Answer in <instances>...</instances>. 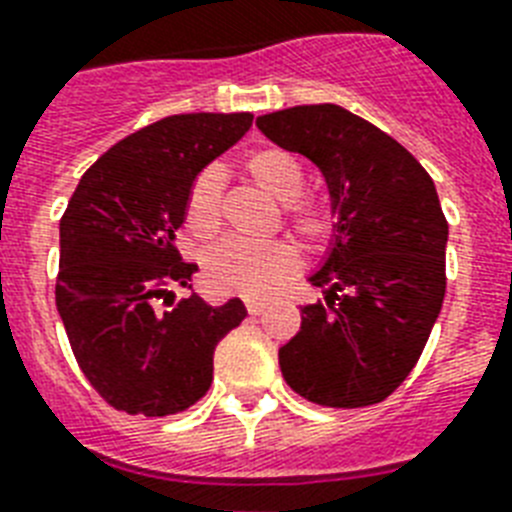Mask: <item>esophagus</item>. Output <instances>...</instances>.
<instances>
[{
  "instance_id": "1",
  "label": "esophagus",
  "mask_w": 512,
  "mask_h": 512,
  "mask_svg": "<svg viewBox=\"0 0 512 512\" xmlns=\"http://www.w3.org/2000/svg\"><path fill=\"white\" fill-rule=\"evenodd\" d=\"M265 311L263 300H247V313L249 316H260Z\"/></svg>"
}]
</instances>
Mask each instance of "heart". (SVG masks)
Listing matches in <instances>:
<instances>
[{"label":"heart","mask_w":512,"mask_h":512,"mask_svg":"<svg viewBox=\"0 0 512 512\" xmlns=\"http://www.w3.org/2000/svg\"><path fill=\"white\" fill-rule=\"evenodd\" d=\"M244 172L268 196L284 207L287 223L295 236L319 244L332 233V215L319 201L297 199L305 188V170L295 156L284 148H260L244 159ZM220 204H223V180L215 170H204L188 185L183 204L185 228L196 239H209L220 228ZM297 252L284 241L225 239L204 257V279L223 295L265 297L279 289L297 271Z\"/></svg>","instance_id":"heart-1"}]
</instances>
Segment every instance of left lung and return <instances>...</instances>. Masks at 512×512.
Returning a JSON list of instances; mask_svg holds the SVG:
<instances>
[{"label":"left lung","mask_w":512,"mask_h":512,"mask_svg":"<svg viewBox=\"0 0 512 512\" xmlns=\"http://www.w3.org/2000/svg\"><path fill=\"white\" fill-rule=\"evenodd\" d=\"M257 127L319 167L337 217L311 276L324 303L303 305L281 374L313 404H380L409 377L444 303L449 225L436 185L401 143L335 103L257 116Z\"/></svg>","instance_id":"left-lung-1"}]
</instances>
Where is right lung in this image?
Wrapping results in <instances>:
<instances>
[{
	"mask_svg": "<svg viewBox=\"0 0 512 512\" xmlns=\"http://www.w3.org/2000/svg\"><path fill=\"white\" fill-rule=\"evenodd\" d=\"M252 127V114H177L132 132L84 172L60 217L55 305L76 364L127 414L185 412L212 385L239 297L177 300L199 268L175 247L188 185Z\"/></svg>",
	"mask_w": 512,
	"mask_h": 512,
	"instance_id": "add662e5",
	"label": "right lung"
}]
</instances>
